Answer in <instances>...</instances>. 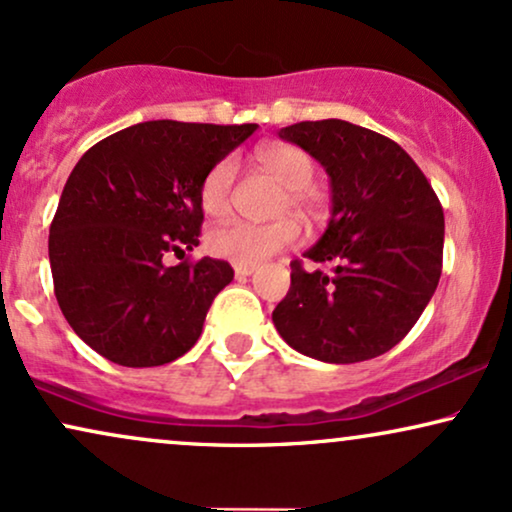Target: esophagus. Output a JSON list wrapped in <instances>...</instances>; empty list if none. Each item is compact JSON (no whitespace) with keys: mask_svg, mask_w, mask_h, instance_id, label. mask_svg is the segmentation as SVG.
Here are the masks:
<instances>
[{"mask_svg":"<svg viewBox=\"0 0 512 512\" xmlns=\"http://www.w3.org/2000/svg\"><path fill=\"white\" fill-rule=\"evenodd\" d=\"M232 268H235L237 277H249V275L256 273V263H235Z\"/></svg>","mask_w":512,"mask_h":512,"instance_id":"34e87169","label":"esophagus"}]
</instances>
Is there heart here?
<instances>
[{
  "label": "heart",
  "instance_id": "heart-1",
  "mask_svg": "<svg viewBox=\"0 0 512 512\" xmlns=\"http://www.w3.org/2000/svg\"><path fill=\"white\" fill-rule=\"evenodd\" d=\"M258 166L285 187L282 206L294 211H313L315 192L311 187L315 161L304 149L294 144H268L258 149ZM235 180V161L223 159L206 173L199 187V201L206 216L220 218L230 208V189ZM301 227L294 218H280L273 223H244L227 220L213 227L206 237V246L213 256L230 258L235 263H261L277 251L289 249L299 242Z\"/></svg>",
  "mask_w": 512,
  "mask_h": 512
}]
</instances>
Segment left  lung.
I'll list each match as a JSON object with an SVG mask.
<instances>
[{
    "instance_id": "left-lung-1",
    "label": "left lung",
    "mask_w": 512,
    "mask_h": 512,
    "mask_svg": "<svg viewBox=\"0 0 512 512\" xmlns=\"http://www.w3.org/2000/svg\"><path fill=\"white\" fill-rule=\"evenodd\" d=\"M330 178V220L306 251L332 273L292 263L273 311L294 351L358 363L394 349L430 304L441 277L444 211L422 170L389 137L339 118L282 128Z\"/></svg>"
}]
</instances>
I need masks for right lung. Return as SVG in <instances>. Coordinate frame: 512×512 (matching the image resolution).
Here are the masks:
<instances>
[{"label":"right lung","instance_id":"1","mask_svg":"<svg viewBox=\"0 0 512 512\" xmlns=\"http://www.w3.org/2000/svg\"><path fill=\"white\" fill-rule=\"evenodd\" d=\"M256 128L147 121L75 163L49 227V266L61 313L99 356L154 368L197 344L235 270L208 256L166 266V256L199 244L201 182Z\"/></svg>","mask_w":512,"mask_h":512}]
</instances>
